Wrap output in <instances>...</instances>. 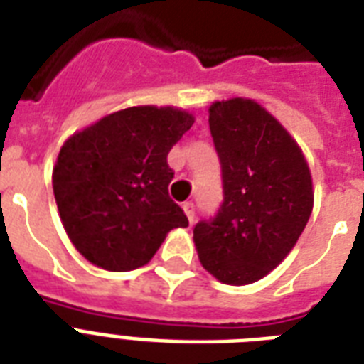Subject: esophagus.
<instances>
[{
    "mask_svg": "<svg viewBox=\"0 0 364 364\" xmlns=\"http://www.w3.org/2000/svg\"><path fill=\"white\" fill-rule=\"evenodd\" d=\"M183 211H185V215H187L188 221L193 223V219H194V204H193V202H185V204H183Z\"/></svg>",
    "mask_w": 364,
    "mask_h": 364,
    "instance_id": "obj_1",
    "label": "esophagus"
}]
</instances>
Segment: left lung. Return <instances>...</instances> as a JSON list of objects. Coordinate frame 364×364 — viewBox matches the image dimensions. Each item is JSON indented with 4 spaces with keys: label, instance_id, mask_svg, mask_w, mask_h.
I'll return each mask as SVG.
<instances>
[{
    "label": "left lung",
    "instance_id": "8db88e82",
    "mask_svg": "<svg viewBox=\"0 0 364 364\" xmlns=\"http://www.w3.org/2000/svg\"><path fill=\"white\" fill-rule=\"evenodd\" d=\"M210 130L223 171V204L194 227L198 259L227 285L268 276L299 242L314 210L302 149L255 100L210 105Z\"/></svg>",
    "mask_w": 364,
    "mask_h": 364
}]
</instances>
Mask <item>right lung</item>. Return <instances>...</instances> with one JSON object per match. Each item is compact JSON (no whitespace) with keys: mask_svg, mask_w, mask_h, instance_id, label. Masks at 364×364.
<instances>
[{"mask_svg":"<svg viewBox=\"0 0 364 364\" xmlns=\"http://www.w3.org/2000/svg\"><path fill=\"white\" fill-rule=\"evenodd\" d=\"M194 124L179 107L137 105L105 115L64 141L53 170L60 219L98 268L145 266L171 228L188 227L170 198L168 153Z\"/></svg>","mask_w":364,"mask_h":364,"instance_id":"obj_1","label":"right lung"}]
</instances>
